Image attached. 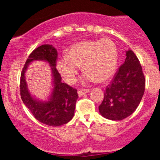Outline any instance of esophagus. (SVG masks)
<instances>
[{"label": "esophagus", "mask_w": 160, "mask_h": 160, "mask_svg": "<svg viewBox=\"0 0 160 160\" xmlns=\"http://www.w3.org/2000/svg\"><path fill=\"white\" fill-rule=\"evenodd\" d=\"M90 92L89 89H80L78 92V95L79 96H82V95H83L84 94H86V93H88Z\"/></svg>", "instance_id": "esophagus-1"}]
</instances>
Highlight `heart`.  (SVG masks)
<instances>
[{
	"label": "heart",
	"instance_id": "b5f03b06",
	"mask_svg": "<svg viewBox=\"0 0 160 160\" xmlns=\"http://www.w3.org/2000/svg\"><path fill=\"white\" fill-rule=\"evenodd\" d=\"M65 58L57 61L58 72L64 80L73 84L79 74V67L86 72L82 82L96 80L104 82L114 76L118 65V49L111 40H86L71 45Z\"/></svg>",
	"mask_w": 160,
	"mask_h": 160
}]
</instances>
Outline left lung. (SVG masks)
Returning <instances> with one entry per match:
<instances>
[{
	"mask_svg": "<svg viewBox=\"0 0 160 160\" xmlns=\"http://www.w3.org/2000/svg\"><path fill=\"white\" fill-rule=\"evenodd\" d=\"M126 56L98 107L101 115L108 120H122L131 115L144 93L145 78L140 62L131 49Z\"/></svg>",
	"mask_w": 160,
	"mask_h": 160,
	"instance_id": "1",
	"label": "left lung"
}]
</instances>
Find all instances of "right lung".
I'll use <instances>...</instances> for the list:
<instances>
[{
  "label": "right lung",
  "mask_w": 160,
  "mask_h": 160,
  "mask_svg": "<svg viewBox=\"0 0 160 160\" xmlns=\"http://www.w3.org/2000/svg\"><path fill=\"white\" fill-rule=\"evenodd\" d=\"M57 50L52 45L44 44L36 48L29 55L21 73L20 95L25 105L36 120L50 126H58L68 122L74 115L78 95L77 89L62 82L61 75L56 68ZM34 61H47L51 67L53 86L48 101H39L29 92L25 73L29 64Z\"/></svg>",
  "instance_id": "right-lung-1"
}]
</instances>
